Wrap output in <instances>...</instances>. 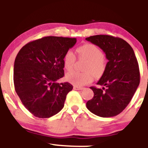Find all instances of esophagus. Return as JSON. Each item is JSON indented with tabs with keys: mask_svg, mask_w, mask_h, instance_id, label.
I'll list each match as a JSON object with an SVG mask.
<instances>
[{
	"mask_svg": "<svg viewBox=\"0 0 148 148\" xmlns=\"http://www.w3.org/2000/svg\"><path fill=\"white\" fill-rule=\"evenodd\" d=\"M74 89L77 90H81L84 89V88L80 87V86H74Z\"/></svg>",
	"mask_w": 148,
	"mask_h": 148,
	"instance_id": "esophagus-1",
	"label": "esophagus"
}]
</instances>
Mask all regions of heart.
Returning <instances> with one entry per match:
<instances>
[{"label":"heart","mask_w":148,"mask_h":148,"mask_svg":"<svg viewBox=\"0 0 148 148\" xmlns=\"http://www.w3.org/2000/svg\"><path fill=\"white\" fill-rule=\"evenodd\" d=\"M76 51L79 58L88 60L85 67V70L88 72L81 73L74 71L69 72L66 76V79L76 86H86L94 79L93 72L96 76H100L103 74L106 68V61L101 49L93 44L87 43L80 46L76 49ZM75 62L76 56L74 52L72 50L67 51L63 56L64 68L68 71L72 70Z\"/></svg>","instance_id":"obj_1"}]
</instances>
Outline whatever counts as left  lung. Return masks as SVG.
Returning a JSON list of instances; mask_svg holds the SVG:
<instances>
[{"instance_id": "left-lung-1", "label": "left lung", "mask_w": 148, "mask_h": 148, "mask_svg": "<svg viewBox=\"0 0 148 148\" xmlns=\"http://www.w3.org/2000/svg\"><path fill=\"white\" fill-rule=\"evenodd\" d=\"M101 49L108 60L97 82L101 88L90 87L94 97L86 103L90 111L102 118L115 116L127 106L140 84L138 61L133 49L125 40L111 35L86 38Z\"/></svg>"}]
</instances>
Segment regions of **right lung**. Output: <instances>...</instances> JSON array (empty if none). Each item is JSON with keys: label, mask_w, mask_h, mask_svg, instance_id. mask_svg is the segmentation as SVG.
Here are the masks:
<instances>
[{"label": "right lung", "mask_w": 148, "mask_h": 148, "mask_svg": "<svg viewBox=\"0 0 148 148\" xmlns=\"http://www.w3.org/2000/svg\"><path fill=\"white\" fill-rule=\"evenodd\" d=\"M76 38L48 36L28 42L15 58L14 85L22 103L35 117L50 118L64 106L73 86L64 76L63 56Z\"/></svg>", "instance_id": "right-lung-1"}]
</instances>
